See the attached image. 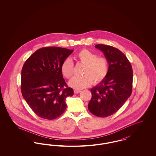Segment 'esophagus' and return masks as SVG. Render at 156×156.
<instances>
[{"label":"esophagus","instance_id":"34e87169","mask_svg":"<svg viewBox=\"0 0 156 156\" xmlns=\"http://www.w3.org/2000/svg\"><path fill=\"white\" fill-rule=\"evenodd\" d=\"M81 90H78V89H75L74 90V94H79V93H80L81 92Z\"/></svg>","mask_w":156,"mask_h":156}]
</instances>
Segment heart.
Instances as JSON below:
<instances>
[{"mask_svg": "<svg viewBox=\"0 0 156 156\" xmlns=\"http://www.w3.org/2000/svg\"><path fill=\"white\" fill-rule=\"evenodd\" d=\"M78 61L85 64L82 76H76L68 82L69 87L81 89L91 85L94 82L98 83L102 81L108 73V62L104 57H98L97 54L87 49L76 53ZM61 71L67 78H71L74 74V62L69 58L64 59L61 66Z\"/></svg>", "mask_w": 156, "mask_h": 156, "instance_id": "1", "label": "heart"}]
</instances>
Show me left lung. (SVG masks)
I'll return each mask as SVG.
<instances>
[{
	"label": "left lung",
	"instance_id": "8db88e82",
	"mask_svg": "<svg viewBox=\"0 0 156 156\" xmlns=\"http://www.w3.org/2000/svg\"><path fill=\"white\" fill-rule=\"evenodd\" d=\"M104 52L109 69L106 78L90 89L92 98L88 109L93 115L105 118L116 113L132 92L133 69L125 55L110 45L96 44Z\"/></svg>",
	"mask_w": 156,
	"mask_h": 156
}]
</instances>
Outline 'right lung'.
Listing matches in <instances>:
<instances>
[{"mask_svg":"<svg viewBox=\"0 0 156 156\" xmlns=\"http://www.w3.org/2000/svg\"><path fill=\"white\" fill-rule=\"evenodd\" d=\"M73 51L58 47L41 48L23 65V97L33 111L41 118H58L67 108L66 98L74 95L73 89L67 87L61 71L62 62ZM64 86L66 89L63 88Z\"/></svg>","mask_w":156,"mask_h":156,"instance_id":"obj_1","label":"right lung"}]
</instances>
